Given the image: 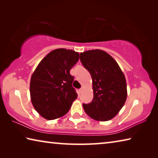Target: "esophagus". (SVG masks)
Instances as JSON below:
<instances>
[{
	"mask_svg": "<svg viewBox=\"0 0 158 158\" xmlns=\"http://www.w3.org/2000/svg\"><path fill=\"white\" fill-rule=\"evenodd\" d=\"M83 90H84V89H83V88H81V89H79V91H78L79 94H81V93H83Z\"/></svg>",
	"mask_w": 158,
	"mask_h": 158,
	"instance_id": "obj_1",
	"label": "esophagus"
}]
</instances>
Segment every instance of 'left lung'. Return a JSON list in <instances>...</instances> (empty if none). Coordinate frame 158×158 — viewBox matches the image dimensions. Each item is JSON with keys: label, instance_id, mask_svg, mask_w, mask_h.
Returning <instances> with one entry per match:
<instances>
[{"label": "left lung", "instance_id": "1", "mask_svg": "<svg viewBox=\"0 0 158 158\" xmlns=\"http://www.w3.org/2000/svg\"><path fill=\"white\" fill-rule=\"evenodd\" d=\"M80 60L92 77L93 99L84 104L85 113L98 121L114 118L125 105L127 84L118 64L109 53L100 49L80 53Z\"/></svg>", "mask_w": 158, "mask_h": 158}]
</instances>
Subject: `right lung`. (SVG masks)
<instances>
[{
    "mask_svg": "<svg viewBox=\"0 0 158 158\" xmlns=\"http://www.w3.org/2000/svg\"><path fill=\"white\" fill-rule=\"evenodd\" d=\"M73 50H53L42 59L32 74L30 95L34 108L42 117L54 120L68 113L77 94L72 86L71 68L79 60Z\"/></svg>",
    "mask_w": 158,
    "mask_h": 158,
    "instance_id": "1",
    "label": "right lung"
}]
</instances>
